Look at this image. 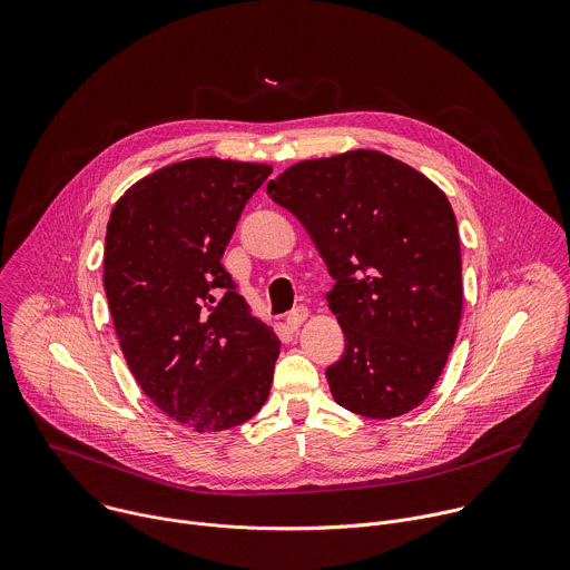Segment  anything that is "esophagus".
Wrapping results in <instances>:
<instances>
[{"instance_id":"1","label":"esophagus","mask_w":570,"mask_h":570,"mask_svg":"<svg viewBox=\"0 0 570 570\" xmlns=\"http://www.w3.org/2000/svg\"><path fill=\"white\" fill-rule=\"evenodd\" d=\"M307 316H309L307 307H296V309H292V312L287 314V325H289L292 330H298L301 323H303Z\"/></svg>"}]
</instances>
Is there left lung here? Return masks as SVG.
<instances>
[{
    "mask_svg": "<svg viewBox=\"0 0 570 570\" xmlns=\"http://www.w3.org/2000/svg\"><path fill=\"white\" fill-rule=\"evenodd\" d=\"M323 256L327 305L346 353L325 371L332 397L391 420L431 393L463 314L461 238L446 195L380 150L305 159L269 181Z\"/></svg>",
    "mask_w": 570,
    "mask_h": 570,
    "instance_id": "1",
    "label": "left lung"
}]
</instances>
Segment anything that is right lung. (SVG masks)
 Listing matches in <instances>:
<instances>
[{
	"instance_id": "obj_1",
	"label": "right lung",
	"mask_w": 570,
	"mask_h": 570,
	"mask_svg": "<svg viewBox=\"0 0 570 570\" xmlns=\"http://www.w3.org/2000/svg\"><path fill=\"white\" fill-rule=\"evenodd\" d=\"M269 175L186 159L132 184L107 222L102 285L124 357L155 406L197 433L238 426L269 397L281 341L219 263Z\"/></svg>"
}]
</instances>
